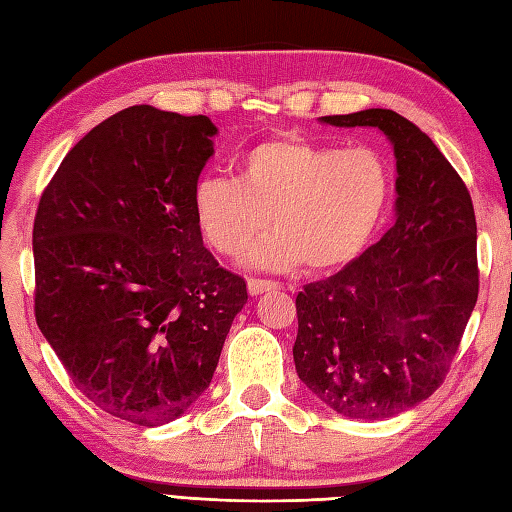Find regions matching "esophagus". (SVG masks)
<instances>
[{
  "label": "esophagus",
  "instance_id": "34e87169",
  "mask_svg": "<svg viewBox=\"0 0 512 512\" xmlns=\"http://www.w3.org/2000/svg\"><path fill=\"white\" fill-rule=\"evenodd\" d=\"M277 288V281H270V279H248V292L253 297L262 295L266 290H273Z\"/></svg>",
  "mask_w": 512,
  "mask_h": 512
}]
</instances>
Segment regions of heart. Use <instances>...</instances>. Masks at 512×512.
Wrapping results in <instances>:
<instances>
[{
  "instance_id": "heart-1",
  "label": "heart",
  "mask_w": 512,
  "mask_h": 512,
  "mask_svg": "<svg viewBox=\"0 0 512 512\" xmlns=\"http://www.w3.org/2000/svg\"><path fill=\"white\" fill-rule=\"evenodd\" d=\"M391 169L369 147H336L284 134L250 147L239 176H206L193 191V217L204 242L239 257L277 226L250 262L273 270L306 266L334 273L372 242L389 209Z\"/></svg>"
}]
</instances>
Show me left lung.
Listing matches in <instances>:
<instances>
[{"instance_id": "left-lung-1", "label": "left lung", "mask_w": 512, "mask_h": 512, "mask_svg": "<svg viewBox=\"0 0 512 512\" xmlns=\"http://www.w3.org/2000/svg\"><path fill=\"white\" fill-rule=\"evenodd\" d=\"M378 127L396 154V224L339 273L297 295L299 378L347 418L416 407L444 378L480 292L477 224L460 173L418 125L391 110L321 116Z\"/></svg>"}]
</instances>
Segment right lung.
<instances>
[{"label": "right lung", "instance_id": "add662e5", "mask_svg": "<svg viewBox=\"0 0 512 512\" xmlns=\"http://www.w3.org/2000/svg\"><path fill=\"white\" fill-rule=\"evenodd\" d=\"M215 132L206 116L127 107L70 149L37 206L39 330L85 398L140 427L209 387L248 299L193 217Z\"/></svg>", "mask_w": 512, "mask_h": 512}]
</instances>
